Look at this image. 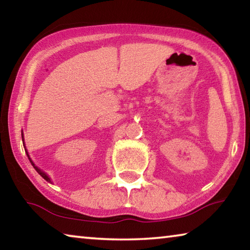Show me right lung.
I'll list each match as a JSON object with an SVG mask.
<instances>
[{
  "label": "right lung",
  "instance_id": "right-lung-1",
  "mask_svg": "<svg viewBox=\"0 0 250 250\" xmlns=\"http://www.w3.org/2000/svg\"><path fill=\"white\" fill-rule=\"evenodd\" d=\"M22 140H23V145H24V137H23V133H22ZM24 147H25V145H24ZM25 152H26V154H27V156H28V160H29V162L32 163V166H33V167H34V168H35V170L37 171V173H39V174H40L42 177H43V179H45L46 181H47V182H52V181H50V179H49V176H48L47 174H46V173H45L44 171H42L41 168H39V167H37L35 166V164H34V162H33V161H32V159L29 158V155H28V152L26 151V149H25Z\"/></svg>",
  "mask_w": 250,
  "mask_h": 250
}]
</instances>
